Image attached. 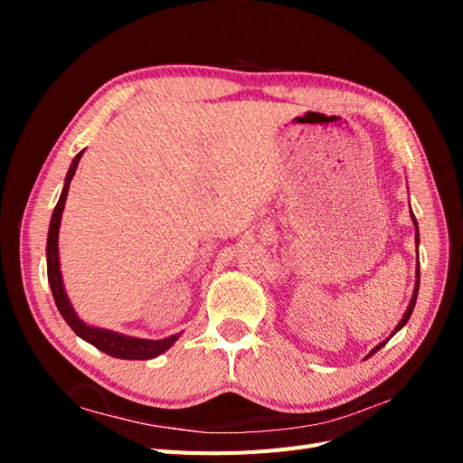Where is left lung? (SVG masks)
Returning <instances> with one entry per match:
<instances>
[{"label":"left lung","instance_id":"8db88e82","mask_svg":"<svg viewBox=\"0 0 463 463\" xmlns=\"http://www.w3.org/2000/svg\"><path fill=\"white\" fill-rule=\"evenodd\" d=\"M413 216V214H411ZM413 223H415V240H417V243H419V235H417V222H415V216H413ZM419 262V260H417ZM417 293H419V266H417V282H415V289H413V298H411V303H410V307H408V311H405V315H403V318L400 320V325L396 326V330H394V334L402 328V326H405V325H408V320H410V317H411V313H413V307H415V301H417ZM386 342H383V344H378L374 349H373V352L367 355V357H371L373 354H376L378 352V349H381L383 345H384Z\"/></svg>","mask_w":463,"mask_h":463}]
</instances>
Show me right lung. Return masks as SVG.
I'll return each instance as SVG.
<instances>
[{
	"mask_svg": "<svg viewBox=\"0 0 463 463\" xmlns=\"http://www.w3.org/2000/svg\"><path fill=\"white\" fill-rule=\"evenodd\" d=\"M82 156V152H79L71 167H69L67 177H65V185L61 191V197L53 208L52 214V222H50V232H48V245H46V259H48V279H50V288H52V296L55 305L61 313V317L65 318V322L71 330L80 335L82 340H87L89 344H92L94 347L100 349V352L118 357V359H152L160 354H164L167 347H170L177 335H170L165 340H137V338H128V335H121L116 332L109 330H102V328H92L87 326L82 322L75 311L71 303H69L65 289H63V282H61V272H60V257H58V233H60V222H61V213L65 206V199H67V191H69V184L75 175V170L79 165V160Z\"/></svg>",
	"mask_w": 463,
	"mask_h": 463,
	"instance_id": "obj_1",
	"label": "right lung"
}]
</instances>
